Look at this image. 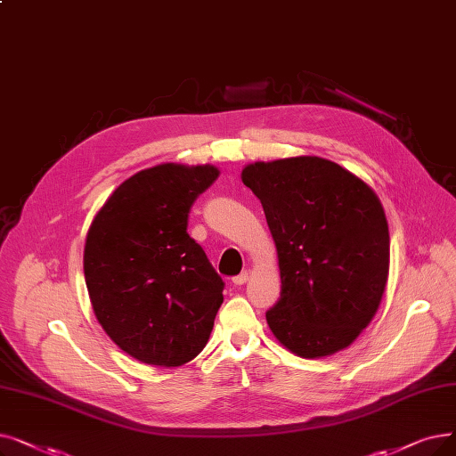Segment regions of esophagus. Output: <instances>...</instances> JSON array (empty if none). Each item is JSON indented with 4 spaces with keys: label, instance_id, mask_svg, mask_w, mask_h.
I'll return each instance as SVG.
<instances>
[{
    "label": "esophagus",
    "instance_id": "1",
    "mask_svg": "<svg viewBox=\"0 0 456 456\" xmlns=\"http://www.w3.org/2000/svg\"><path fill=\"white\" fill-rule=\"evenodd\" d=\"M248 277H249V275H248V272H242V273H239V275H234V277H232V283H234V285H244V283L248 281Z\"/></svg>",
    "mask_w": 456,
    "mask_h": 456
}]
</instances>
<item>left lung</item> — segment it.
Segmentation results:
<instances>
[{"label":"left lung","instance_id":"8db88e82","mask_svg":"<svg viewBox=\"0 0 456 456\" xmlns=\"http://www.w3.org/2000/svg\"><path fill=\"white\" fill-rule=\"evenodd\" d=\"M242 183L263 205L280 259L281 294L266 311L275 339L302 358L346 348L372 321L387 283L380 200L319 156L251 164Z\"/></svg>","mask_w":456,"mask_h":456}]
</instances>
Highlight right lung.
I'll return each mask as SVG.
<instances>
[{
	"mask_svg": "<svg viewBox=\"0 0 456 456\" xmlns=\"http://www.w3.org/2000/svg\"><path fill=\"white\" fill-rule=\"evenodd\" d=\"M217 175L179 164L135 173L89 227L84 272L96 321L143 363L193 360L224 304V280L188 234L190 208Z\"/></svg>",
	"mask_w": 456,
	"mask_h": 456,
	"instance_id": "obj_1",
	"label": "right lung"
}]
</instances>
